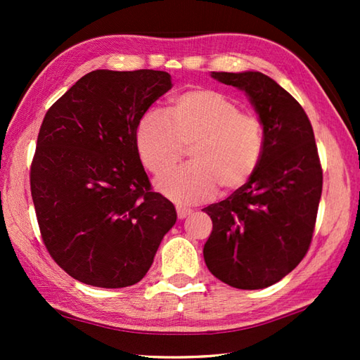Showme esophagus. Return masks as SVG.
Segmentation results:
<instances>
[{
	"label": "esophagus",
	"mask_w": 360,
	"mask_h": 360,
	"mask_svg": "<svg viewBox=\"0 0 360 360\" xmlns=\"http://www.w3.org/2000/svg\"><path fill=\"white\" fill-rule=\"evenodd\" d=\"M176 212H178V218H179V219H184L186 217L190 215V213H192V209L181 207V205H178V207H176Z\"/></svg>",
	"instance_id": "obj_1"
}]
</instances>
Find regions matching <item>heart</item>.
I'll return each instance as SVG.
<instances>
[{
	"mask_svg": "<svg viewBox=\"0 0 360 360\" xmlns=\"http://www.w3.org/2000/svg\"><path fill=\"white\" fill-rule=\"evenodd\" d=\"M134 142L143 167L155 174L172 168L188 147L192 162L160 176L156 186L176 202L195 204L210 198L218 186L233 192L248 184L262 162L264 128L232 97L196 88L174 96L167 116L145 112Z\"/></svg>",
	"mask_w": 360,
	"mask_h": 360,
	"instance_id": "heart-1",
	"label": "heart"
}]
</instances>
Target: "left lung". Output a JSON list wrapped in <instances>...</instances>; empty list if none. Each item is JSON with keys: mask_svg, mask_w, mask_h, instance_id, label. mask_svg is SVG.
I'll use <instances>...</instances> for the list:
<instances>
[{"mask_svg": "<svg viewBox=\"0 0 360 360\" xmlns=\"http://www.w3.org/2000/svg\"><path fill=\"white\" fill-rule=\"evenodd\" d=\"M210 75L244 91L263 124L264 150L246 186L202 209L213 223L202 254L226 285L263 289L295 269L309 249L323 184L314 131L300 103L267 75Z\"/></svg>", "mask_w": 360, "mask_h": 360, "instance_id": "obj_1", "label": "left lung"}]
</instances>
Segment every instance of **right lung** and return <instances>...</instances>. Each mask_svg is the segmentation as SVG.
Returning <instances> with one entry per match:
<instances>
[{"label": "right lung", "instance_id": "1", "mask_svg": "<svg viewBox=\"0 0 360 360\" xmlns=\"http://www.w3.org/2000/svg\"><path fill=\"white\" fill-rule=\"evenodd\" d=\"M170 88L165 71L97 70L43 119L30 167L38 226L56 263L85 285H136L176 223L134 142L137 122Z\"/></svg>", "mask_w": 360, "mask_h": 360}]
</instances>
